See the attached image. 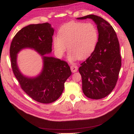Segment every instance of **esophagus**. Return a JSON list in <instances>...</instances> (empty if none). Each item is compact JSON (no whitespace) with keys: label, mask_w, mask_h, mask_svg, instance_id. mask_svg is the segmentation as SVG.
I'll return each mask as SVG.
<instances>
[{"label":"esophagus","mask_w":134,"mask_h":134,"mask_svg":"<svg viewBox=\"0 0 134 134\" xmlns=\"http://www.w3.org/2000/svg\"><path fill=\"white\" fill-rule=\"evenodd\" d=\"M70 69H71V70L72 72H73V73H75V72L77 71L78 67H77V65H76L75 64H73L70 66Z\"/></svg>","instance_id":"esophagus-1"}]
</instances>
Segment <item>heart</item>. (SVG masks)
Segmentation results:
<instances>
[{
  "label": "heart",
  "instance_id": "1",
  "mask_svg": "<svg viewBox=\"0 0 134 134\" xmlns=\"http://www.w3.org/2000/svg\"><path fill=\"white\" fill-rule=\"evenodd\" d=\"M98 40V31L92 23L72 22L59 29L58 36H55L53 43L55 51L63 57L67 51L70 52L69 59H83L94 51Z\"/></svg>",
  "mask_w": 134,
  "mask_h": 134
}]
</instances>
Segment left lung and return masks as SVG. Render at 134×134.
Here are the masks:
<instances>
[{
	"label": "left lung",
	"mask_w": 134,
	"mask_h": 134,
	"mask_svg": "<svg viewBox=\"0 0 134 134\" xmlns=\"http://www.w3.org/2000/svg\"><path fill=\"white\" fill-rule=\"evenodd\" d=\"M90 18L97 25L98 40L94 52L80 64L82 90L88 98L99 99L107 97L115 87L121 67L119 43L113 27L95 15L77 18Z\"/></svg>",
	"instance_id": "8db88e82"
}]
</instances>
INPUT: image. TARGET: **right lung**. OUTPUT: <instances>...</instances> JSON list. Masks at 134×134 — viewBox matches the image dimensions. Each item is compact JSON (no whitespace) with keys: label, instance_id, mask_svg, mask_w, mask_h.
Masks as SVG:
<instances>
[{"label":"right lung","instance_id":"add662e5","mask_svg":"<svg viewBox=\"0 0 134 134\" xmlns=\"http://www.w3.org/2000/svg\"><path fill=\"white\" fill-rule=\"evenodd\" d=\"M54 29L48 23L30 24L23 27L12 39L10 47L12 71L21 88L34 100L48 104L61 96L64 83L71 75L67 63L53 57L44 56L51 53ZM25 48H32L42 56L43 68L35 77L23 75L17 64V54Z\"/></svg>","mask_w":134,"mask_h":134}]
</instances>
